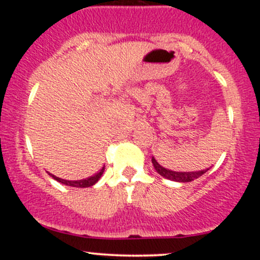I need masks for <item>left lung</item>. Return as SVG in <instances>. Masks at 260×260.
I'll return each mask as SVG.
<instances>
[{
    "instance_id": "obj_1",
    "label": "left lung",
    "mask_w": 260,
    "mask_h": 260,
    "mask_svg": "<svg viewBox=\"0 0 260 260\" xmlns=\"http://www.w3.org/2000/svg\"><path fill=\"white\" fill-rule=\"evenodd\" d=\"M151 162H153L155 170L157 171V174L162 176V177L168 178V180L176 181V182H192L194 181L196 178L201 177L202 175H204L207 170H203V171H192V172H177V171H171V170H168L160 165L156 160L154 159V156L151 157Z\"/></svg>"
}]
</instances>
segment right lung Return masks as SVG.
<instances>
[{"label": "right lung", "instance_id": "right-lung-1", "mask_svg": "<svg viewBox=\"0 0 260 260\" xmlns=\"http://www.w3.org/2000/svg\"><path fill=\"white\" fill-rule=\"evenodd\" d=\"M104 170H105V168H103L100 170L98 174H95L94 176H91V177H88L85 178V180H80V181H67V180H62V178H58L56 177V176H53L50 174V176L53 178V180L61 182V183L66 184V186H71V187H77V188H85V187H90L92 186V184L96 183L98 181L100 180L101 175L104 174Z\"/></svg>", "mask_w": 260, "mask_h": 260}]
</instances>
